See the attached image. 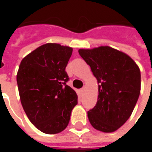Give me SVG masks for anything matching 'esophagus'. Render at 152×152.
<instances>
[{"mask_svg":"<svg viewBox=\"0 0 152 152\" xmlns=\"http://www.w3.org/2000/svg\"><path fill=\"white\" fill-rule=\"evenodd\" d=\"M85 90H86V87H84V88H82V89H80V92L83 94V93L85 92Z\"/></svg>","mask_w":152,"mask_h":152,"instance_id":"34e87169","label":"esophagus"}]
</instances>
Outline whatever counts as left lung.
<instances>
[{"label": "left lung", "instance_id": "1", "mask_svg": "<svg viewBox=\"0 0 152 152\" xmlns=\"http://www.w3.org/2000/svg\"><path fill=\"white\" fill-rule=\"evenodd\" d=\"M99 84L96 106L88 112L90 124L104 133L117 130L130 117L141 90L140 69L133 58L110 46L80 49Z\"/></svg>", "mask_w": 152, "mask_h": 152}]
</instances>
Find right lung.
I'll return each mask as SVG.
<instances>
[{"mask_svg":"<svg viewBox=\"0 0 152 152\" xmlns=\"http://www.w3.org/2000/svg\"><path fill=\"white\" fill-rule=\"evenodd\" d=\"M72 47L57 43L40 45L22 59L17 84L23 108L39 130L55 134L68 125L77 104L76 91L66 85L65 72Z\"/></svg>","mask_w":152,"mask_h":152,"instance_id":"right-lung-1","label":"right lung"}]
</instances>
